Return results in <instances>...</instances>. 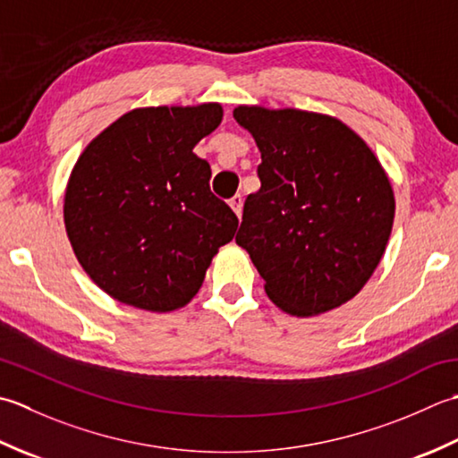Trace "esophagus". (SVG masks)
<instances>
[{"instance_id": "34e87169", "label": "esophagus", "mask_w": 458, "mask_h": 458, "mask_svg": "<svg viewBox=\"0 0 458 458\" xmlns=\"http://www.w3.org/2000/svg\"><path fill=\"white\" fill-rule=\"evenodd\" d=\"M229 205H231V209L237 213V217H241V213H242V195L241 193L233 195V198L229 199Z\"/></svg>"}]
</instances>
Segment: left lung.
I'll return each instance as SVG.
<instances>
[{
    "instance_id": "1",
    "label": "left lung",
    "mask_w": 458,
    "mask_h": 458,
    "mask_svg": "<svg viewBox=\"0 0 458 458\" xmlns=\"http://www.w3.org/2000/svg\"><path fill=\"white\" fill-rule=\"evenodd\" d=\"M260 150V190L242 208L237 245L270 301L316 316L356 296L386 253L395 199L368 144L338 118L237 106Z\"/></svg>"
}]
</instances>
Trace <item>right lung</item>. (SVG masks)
I'll return each instance as SVG.
<instances>
[{
    "label": "right lung",
    "mask_w": 458,
    "mask_h": 458,
    "mask_svg": "<svg viewBox=\"0 0 458 458\" xmlns=\"http://www.w3.org/2000/svg\"><path fill=\"white\" fill-rule=\"evenodd\" d=\"M217 102L120 116L72 167L64 227L81 267L118 302L170 312L198 294L239 219L211 193L195 144L221 124Z\"/></svg>",
    "instance_id": "1"
}]
</instances>
